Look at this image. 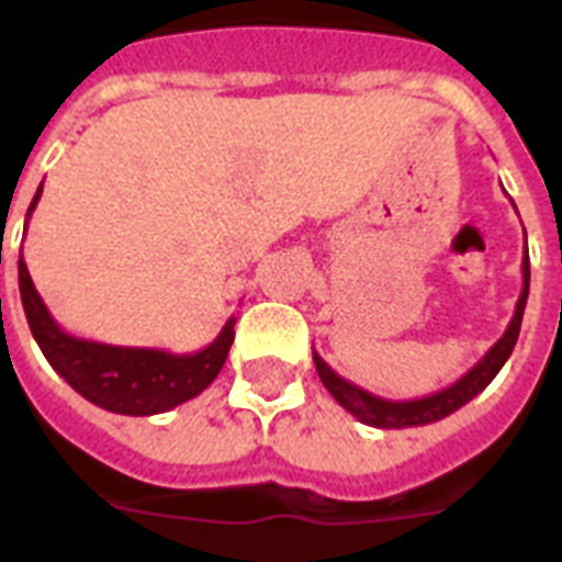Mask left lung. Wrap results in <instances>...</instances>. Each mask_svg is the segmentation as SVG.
I'll return each mask as SVG.
<instances>
[{"instance_id": "obj_1", "label": "left lung", "mask_w": 562, "mask_h": 562, "mask_svg": "<svg viewBox=\"0 0 562 562\" xmlns=\"http://www.w3.org/2000/svg\"><path fill=\"white\" fill-rule=\"evenodd\" d=\"M528 285H531V262H528V245H525V259H522V294L516 300V312L510 317V324H507L505 335L498 338L493 347L487 350V356L475 364L472 370L452 382L449 387L437 393H428V396H419V400H382V396H373V393L361 391L359 384L347 382L344 375L335 373L329 364H326L317 352H312V359H315L317 375H321V382L329 393H333L335 400L341 408H347L352 417L364 423V426H375V428H408V426H428V423H437V419L449 417L452 411L463 408L467 402L475 400L484 387H487L496 373L505 368V361L510 359V352L516 347V338H519V326H522V315H525V303H528Z\"/></svg>"}]
</instances>
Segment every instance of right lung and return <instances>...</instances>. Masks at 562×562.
<instances>
[{
    "mask_svg": "<svg viewBox=\"0 0 562 562\" xmlns=\"http://www.w3.org/2000/svg\"><path fill=\"white\" fill-rule=\"evenodd\" d=\"M40 192H43V183L31 201L29 215L37 206ZM20 297L31 335L40 344L48 364L57 370V375L66 384H72L75 391L92 405L113 411V414H127V417L162 414V411H171L180 402L206 391L212 379L224 368L233 338H236V329H233L236 317H229L215 341L198 352H187V356L151 350V347H116V344L75 338L57 326V321L34 289L22 259Z\"/></svg>",
    "mask_w": 562,
    "mask_h": 562,
    "instance_id": "1",
    "label": "right lung"
}]
</instances>
